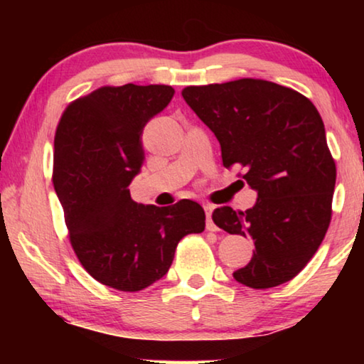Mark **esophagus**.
<instances>
[{
	"mask_svg": "<svg viewBox=\"0 0 364 364\" xmlns=\"http://www.w3.org/2000/svg\"><path fill=\"white\" fill-rule=\"evenodd\" d=\"M213 208H215V207H213L212 203H205V205H203V210H205V215H207V230H210V232L218 230V228L215 227V223L212 222Z\"/></svg>",
	"mask_w": 364,
	"mask_h": 364,
	"instance_id": "34e87169",
	"label": "esophagus"
}]
</instances>
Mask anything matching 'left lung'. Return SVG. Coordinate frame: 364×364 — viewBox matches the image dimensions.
<instances>
[{"label":"left lung","mask_w":364,"mask_h":364,"mask_svg":"<svg viewBox=\"0 0 364 364\" xmlns=\"http://www.w3.org/2000/svg\"><path fill=\"white\" fill-rule=\"evenodd\" d=\"M182 96L215 134L223 166L242 167L238 176L258 193L245 212L212 213L217 227L255 243L252 260L233 278L257 290L290 282L331 222L336 166L320 112L303 94L252 77L188 86Z\"/></svg>","instance_id":"1"}]
</instances>
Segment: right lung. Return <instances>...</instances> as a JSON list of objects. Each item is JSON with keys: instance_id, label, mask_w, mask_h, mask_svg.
<instances>
[{"instance_id": "1", "label": "right lung", "mask_w": 364, "mask_h": 364, "mask_svg": "<svg viewBox=\"0 0 364 364\" xmlns=\"http://www.w3.org/2000/svg\"><path fill=\"white\" fill-rule=\"evenodd\" d=\"M173 92L166 84L99 87L69 104L54 136L53 183L73 250L94 280L121 291L161 280L178 242L205 228L197 202L137 205L129 192L144 127Z\"/></svg>"}]
</instances>
